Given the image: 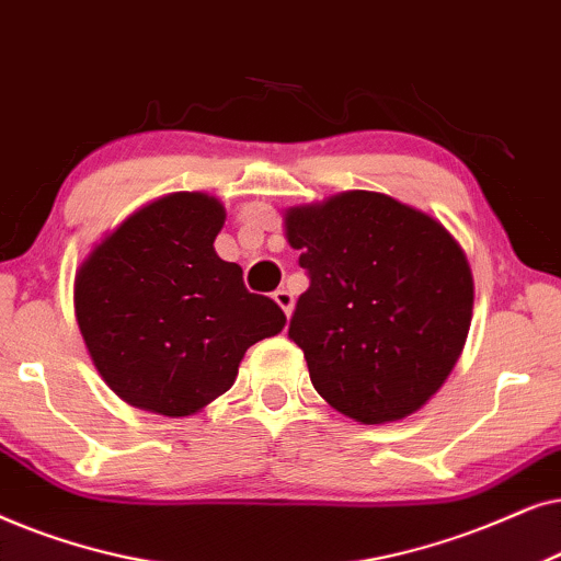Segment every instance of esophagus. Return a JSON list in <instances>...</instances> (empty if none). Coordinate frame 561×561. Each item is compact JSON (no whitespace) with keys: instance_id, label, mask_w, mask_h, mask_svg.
<instances>
[{"instance_id":"34e87169","label":"esophagus","mask_w":561,"mask_h":561,"mask_svg":"<svg viewBox=\"0 0 561 561\" xmlns=\"http://www.w3.org/2000/svg\"><path fill=\"white\" fill-rule=\"evenodd\" d=\"M274 302L279 305V308L287 312V318L293 316V308H295V297H293V293H289V289H285V287H282V289H276V293H274Z\"/></svg>"}]
</instances>
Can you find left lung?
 Returning a JSON list of instances; mask_svg holds the SVG:
<instances>
[{
  "mask_svg": "<svg viewBox=\"0 0 561 561\" xmlns=\"http://www.w3.org/2000/svg\"><path fill=\"white\" fill-rule=\"evenodd\" d=\"M285 236L310 274L289 339L320 398L364 425L417 413L457 367L472 325L474 279L457 238L367 190L289 207Z\"/></svg>",
  "mask_w": 561,
  "mask_h": 561,
  "instance_id": "1",
  "label": "left lung"
}]
</instances>
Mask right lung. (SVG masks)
Segmentation results:
<instances>
[{
  "mask_svg": "<svg viewBox=\"0 0 561 561\" xmlns=\"http://www.w3.org/2000/svg\"><path fill=\"white\" fill-rule=\"evenodd\" d=\"M226 207L171 192L110 230L81 261L73 312L94 369L119 400L184 417L228 392L245 351L282 333L279 305L215 253Z\"/></svg>",
  "mask_w": 561,
  "mask_h": 561,
  "instance_id": "obj_1",
  "label": "right lung"
}]
</instances>
